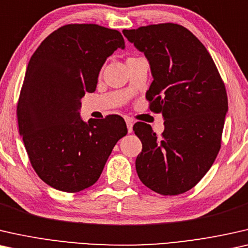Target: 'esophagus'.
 <instances>
[{
    "instance_id": "obj_1",
    "label": "esophagus",
    "mask_w": 248,
    "mask_h": 248,
    "mask_svg": "<svg viewBox=\"0 0 248 248\" xmlns=\"http://www.w3.org/2000/svg\"><path fill=\"white\" fill-rule=\"evenodd\" d=\"M125 124H127L128 132L130 134V132H132V124H134V123H132L131 119H125Z\"/></svg>"
}]
</instances>
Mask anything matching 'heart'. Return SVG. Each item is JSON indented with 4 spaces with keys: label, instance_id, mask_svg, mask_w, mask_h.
<instances>
[{
    "label": "heart",
    "instance_id": "b5f03b06",
    "mask_svg": "<svg viewBox=\"0 0 248 248\" xmlns=\"http://www.w3.org/2000/svg\"><path fill=\"white\" fill-rule=\"evenodd\" d=\"M129 59H136L135 57H130V58H128V61H129Z\"/></svg>",
    "mask_w": 248,
    "mask_h": 248
}]
</instances>
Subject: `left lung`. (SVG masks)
I'll return each instance as SVG.
<instances>
[{"instance_id": "left-lung-1", "label": "left lung", "mask_w": 248, "mask_h": 248, "mask_svg": "<svg viewBox=\"0 0 248 248\" xmlns=\"http://www.w3.org/2000/svg\"><path fill=\"white\" fill-rule=\"evenodd\" d=\"M123 33L148 59L154 81L146 99L165 120L160 137L147 124L134 125L142 144L136 170L155 192L184 193L205 175L220 149L228 111L225 84L205 47L180 24H151Z\"/></svg>"}]
</instances>
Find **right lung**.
Masks as SVG:
<instances>
[{"mask_svg":"<svg viewBox=\"0 0 248 248\" xmlns=\"http://www.w3.org/2000/svg\"><path fill=\"white\" fill-rule=\"evenodd\" d=\"M124 40L99 24H66L31 56L16 114L30 163L56 190L75 193L99 180L114 145L127 135L123 118L81 119V99L96 89L107 58Z\"/></svg>","mask_w":248,"mask_h":248,"instance_id":"right-lung-1","label":"right lung"}]
</instances>
